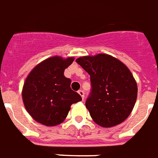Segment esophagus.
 <instances>
[{"label": "esophagus", "mask_w": 158, "mask_h": 158, "mask_svg": "<svg viewBox=\"0 0 158 158\" xmlns=\"http://www.w3.org/2000/svg\"><path fill=\"white\" fill-rule=\"evenodd\" d=\"M78 93H79V95L82 97V99L84 100V98H85V93H84V91L80 89V90H79V92H78Z\"/></svg>", "instance_id": "1"}]
</instances>
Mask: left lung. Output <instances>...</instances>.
Listing matches in <instances>:
<instances>
[{
    "label": "left lung",
    "mask_w": 158,
    "mask_h": 158,
    "mask_svg": "<svg viewBox=\"0 0 158 158\" xmlns=\"http://www.w3.org/2000/svg\"><path fill=\"white\" fill-rule=\"evenodd\" d=\"M90 75L91 89L85 106L91 118L102 127H113L130 115L137 98V85L122 62L106 53L76 59Z\"/></svg>",
    "instance_id": "1"
}]
</instances>
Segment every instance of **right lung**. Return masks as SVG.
<instances>
[{
  "instance_id": "right-lung-1",
  "label": "right lung",
  "mask_w": 158,
  "mask_h": 158,
  "mask_svg": "<svg viewBox=\"0 0 158 158\" xmlns=\"http://www.w3.org/2000/svg\"><path fill=\"white\" fill-rule=\"evenodd\" d=\"M73 57L53 56L36 65L26 78L22 96L27 111L33 120L54 127L66 119L72 104L82 100L70 88L71 80L64 75Z\"/></svg>"
}]
</instances>
